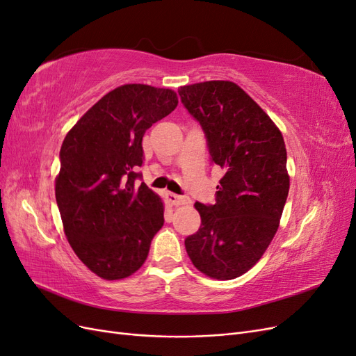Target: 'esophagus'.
Listing matches in <instances>:
<instances>
[{
	"label": "esophagus",
	"mask_w": 356,
	"mask_h": 356,
	"mask_svg": "<svg viewBox=\"0 0 356 356\" xmlns=\"http://www.w3.org/2000/svg\"><path fill=\"white\" fill-rule=\"evenodd\" d=\"M166 199L172 204H186V203H190V200L187 197L178 196V195H175V193H172V191H166Z\"/></svg>",
	"instance_id": "34e87169"
}]
</instances>
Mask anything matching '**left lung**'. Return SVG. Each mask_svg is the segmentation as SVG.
Returning <instances> with one entry per match:
<instances>
[{
  "instance_id": "obj_1",
  "label": "left lung",
  "mask_w": 356,
  "mask_h": 356,
  "mask_svg": "<svg viewBox=\"0 0 356 356\" xmlns=\"http://www.w3.org/2000/svg\"><path fill=\"white\" fill-rule=\"evenodd\" d=\"M178 93L202 126L211 161L225 170L215 203H195L202 224L186 250L197 270L227 281L260 260L279 227L289 190L285 143L238 84L203 81Z\"/></svg>"
}]
</instances>
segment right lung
I'll use <instances>...</instances> for the list:
<instances>
[{
	"mask_svg": "<svg viewBox=\"0 0 356 356\" xmlns=\"http://www.w3.org/2000/svg\"><path fill=\"white\" fill-rule=\"evenodd\" d=\"M177 93L124 84L106 93L68 132L60 147L56 202L67 239L93 273L115 281L147 260L161 229L163 202L136 172L143 136L177 108Z\"/></svg>",
	"mask_w": 356,
	"mask_h": 356,
	"instance_id": "right-lung-1",
	"label": "right lung"
}]
</instances>
